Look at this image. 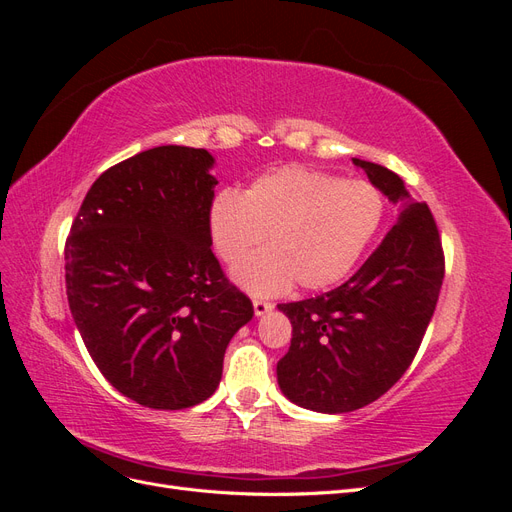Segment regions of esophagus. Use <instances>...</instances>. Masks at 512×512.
Masks as SVG:
<instances>
[{
    "label": "esophagus",
    "instance_id": "1",
    "mask_svg": "<svg viewBox=\"0 0 512 512\" xmlns=\"http://www.w3.org/2000/svg\"><path fill=\"white\" fill-rule=\"evenodd\" d=\"M271 309H273V303L262 301V299H254V314L256 316H265L267 312H271Z\"/></svg>",
    "mask_w": 512,
    "mask_h": 512
}]
</instances>
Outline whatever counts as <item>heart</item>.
I'll return each instance as SVG.
<instances>
[{
  "mask_svg": "<svg viewBox=\"0 0 512 512\" xmlns=\"http://www.w3.org/2000/svg\"><path fill=\"white\" fill-rule=\"evenodd\" d=\"M384 218V196L367 181H346L305 166H282L256 177L243 194L220 192L207 213L215 254L239 265L267 239L269 250L232 271L258 297L322 290L350 273Z\"/></svg>",
  "mask_w": 512,
  "mask_h": 512,
  "instance_id": "heart-1",
  "label": "heart"
}]
</instances>
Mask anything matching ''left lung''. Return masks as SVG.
<instances>
[{
    "mask_svg": "<svg viewBox=\"0 0 512 512\" xmlns=\"http://www.w3.org/2000/svg\"><path fill=\"white\" fill-rule=\"evenodd\" d=\"M391 203H404L350 280L320 297L280 303L292 324L277 384L301 408L344 414L382 397L406 374L423 342L444 280L436 220L393 170L352 158Z\"/></svg>",
    "mask_w": 512,
    "mask_h": 512,
    "instance_id": "left-lung-1",
    "label": "left lung"
}]
</instances>
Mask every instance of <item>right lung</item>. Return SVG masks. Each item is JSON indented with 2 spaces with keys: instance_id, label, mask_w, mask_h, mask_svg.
<instances>
[{
  "instance_id": "add662e5",
  "label": "right lung",
  "mask_w": 512,
  "mask_h": 512,
  "mask_svg": "<svg viewBox=\"0 0 512 512\" xmlns=\"http://www.w3.org/2000/svg\"><path fill=\"white\" fill-rule=\"evenodd\" d=\"M213 164L207 149L162 145L111 166L66 241L76 329L102 376L145 408L209 399L232 335L254 316L211 252Z\"/></svg>"
}]
</instances>
